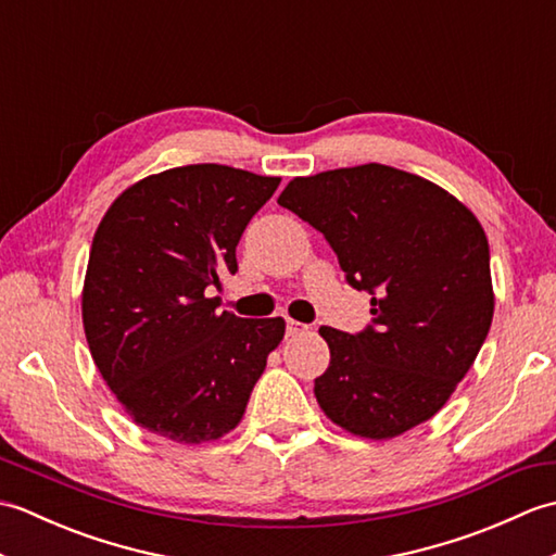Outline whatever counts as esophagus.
I'll list each match as a JSON object with an SVG mask.
<instances>
[{
  "label": "esophagus",
  "mask_w": 556,
  "mask_h": 556,
  "mask_svg": "<svg viewBox=\"0 0 556 556\" xmlns=\"http://www.w3.org/2000/svg\"><path fill=\"white\" fill-rule=\"evenodd\" d=\"M308 325H303V323H299V320H291V317H289V320H287V334L289 337H296V334H305V332H308Z\"/></svg>",
  "instance_id": "esophagus-1"
}]
</instances>
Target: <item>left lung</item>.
Instances as JSON below:
<instances>
[{"label": "left lung", "instance_id": "left-lung-1", "mask_svg": "<svg viewBox=\"0 0 556 556\" xmlns=\"http://www.w3.org/2000/svg\"><path fill=\"white\" fill-rule=\"evenodd\" d=\"M281 207L325 233L353 289L370 293L358 334L320 327L325 416L365 440H392L440 410L485 341L494 291L478 217L422 176L387 164L296 176Z\"/></svg>", "mask_w": 556, "mask_h": 556}]
</instances>
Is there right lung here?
I'll return each instance as SVG.
<instances>
[{"instance_id": "1", "label": "right lung", "mask_w": 556, "mask_h": 556, "mask_svg": "<svg viewBox=\"0 0 556 556\" xmlns=\"http://www.w3.org/2000/svg\"><path fill=\"white\" fill-rule=\"evenodd\" d=\"M279 176L188 164L128 186L92 236L83 329L102 380L131 420L179 444L241 422L281 317L217 313L207 289L233 275L245 224Z\"/></svg>"}]
</instances>
